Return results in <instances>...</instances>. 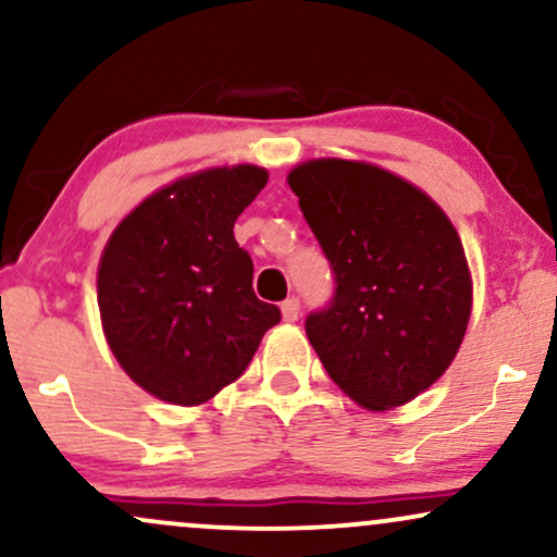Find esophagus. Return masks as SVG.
Listing matches in <instances>:
<instances>
[{
  "label": "esophagus",
  "mask_w": 557,
  "mask_h": 557,
  "mask_svg": "<svg viewBox=\"0 0 557 557\" xmlns=\"http://www.w3.org/2000/svg\"><path fill=\"white\" fill-rule=\"evenodd\" d=\"M280 309H283V319H285V322H296L298 311H300V300H298L296 296L287 298V300H283V306H280Z\"/></svg>",
  "instance_id": "esophagus-1"
}]
</instances>
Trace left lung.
<instances>
[{"instance_id": "8db88e82", "label": "left lung", "mask_w": 557, "mask_h": 557, "mask_svg": "<svg viewBox=\"0 0 557 557\" xmlns=\"http://www.w3.org/2000/svg\"><path fill=\"white\" fill-rule=\"evenodd\" d=\"M287 183L335 277L330 304L306 317L319 361L369 411L413 400L456 359L471 317L456 227L374 164L311 159Z\"/></svg>"}]
</instances>
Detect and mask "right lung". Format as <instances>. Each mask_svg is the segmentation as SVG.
<instances>
[{"label":"right lung","mask_w":557,"mask_h":557,"mask_svg":"<svg viewBox=\"0 0 557 557\" xmlns=\"http://www.w3.org/2000/svg\"><path fill=\"white\" fill-rule=\"evenodd\" d=\"M267 185L253 164L181 177L120 222L99 261V311L136 385L198 406L246 372L280 309L253 293V261L233 235Z\"/></svg>","instance_id":"right-lung-1"}]
</instances>
